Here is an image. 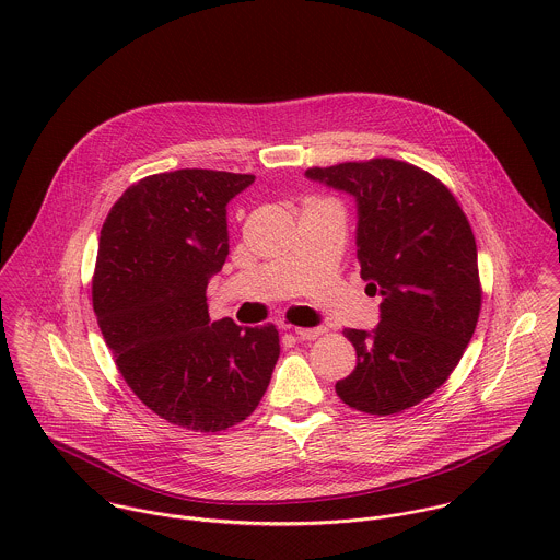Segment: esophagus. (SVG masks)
Returning a JSON list of instances; mask_svg holds the SVG:
<instances>
[{
	"label": "esophagus",
	"mask_w": 560,
	"mask_h": 560,
	"mask_svg": "<svg viewBox=\"0 0 560 560\" xmlns=\"http://www.w3.org/2000/svg\"><path fill=\"white\" fill-rule=\"evenodd\" d=\"M320 334V327H295V336L302 340H315Z\"/></svg>",
	"instance_id": "obj_1"
}]
</instances>
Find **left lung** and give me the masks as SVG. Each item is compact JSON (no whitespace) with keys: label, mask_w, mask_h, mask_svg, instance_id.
I'll return each mask as SVG.
<instances>
[{"label":"left lung","mask_w":560,"mask_h":560,"mask_svg":"<svg viewBox=\"0 0 560 560\" xmlns=\"http://www.w3.org/2000/svg\"><path fill=\"white\" fill-rule=\"evenodd\" d=\"M358 205V260L380 325L345 329L358 364L336 382L349 407L390 416L433 395L459 364L480 313L470 222L451 189L405 161H347L306 170Z\"/></svg>","instance_id":"obj_1"}]
</instances>
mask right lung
I'll use <instances>...</instances> for the list:
<instances>
[{"label":"right lung","instance_id":"add662e5","mask_svg":"<svg viewBox=\"0 0 560 560\" xmlns=\"http://www.w3.org/2000/svg\"><path fill=\"white\" fill-rule=\"evenodd\" d=\"M254 174L174 170L131 185L98 240L92 306L136 397L172 424L215 433L262 399L276 325L209 319L207 284L229 256L226 205Z\"/></svg>","mask_w":560,"mask_h":560}]
</instances>
